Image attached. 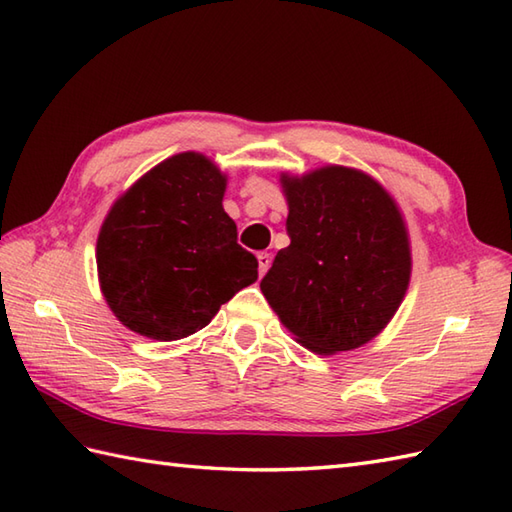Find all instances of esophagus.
Returning <instances> with one entry per match:
<instances>
[{
	"label": "esophagus",
	"mask_w": 512,
	"mask_h": 512,
	"mask_svg": "<svg viewBox=\"0 0 512 512\" xmlns=\"http://www.w3.org/2000/svg\"><path fill=\"white\" fill-rule=\"evenodd\" d=\"M257 261H259V272L261 275H266V270L270 268V261H272L270 253H257Z\"/></svg>",
	"instance_id": "obj_1"
}]
</instances>
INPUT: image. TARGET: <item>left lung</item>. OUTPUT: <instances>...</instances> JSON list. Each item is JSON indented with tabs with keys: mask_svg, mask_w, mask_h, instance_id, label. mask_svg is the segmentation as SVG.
I'll list each match as a JSON object with an SVG mask.
<instances>
[{
	"mask_svg": "<svg viewBox=\"0 0 512 512\" xmlns=\"http://www.w3.org/2000/svg\"><path fill=\"white\" fill-rule=\"evenodd\" d=\"M279 181L290 246L259 288L305 349H358L382 334L410 285V235L399 205L373 176L344 165L283 172Z\"/></svg>",
	"mask_w": 512,
	"mask_h": 512,
	"instance_id": "left-lung-1",
	"label": "left lung"
}]
</instances>
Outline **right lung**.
Returning <instances> with one entry per match:
<instances>
[{
	"label": "right lung",
	"instance_id": "obj_1",
	"mask_svg": "<svg viewBox=\"0 0 512 512\" xmlns=\"http://www.w3.org/2000/svg\"><path fill=\"white\" fill-rule=\"evenodd\" d=\"M224 192L227 174L189 150L113 202L95 261L104 301L124 327L159 342L187 338L257 281V259L237 244Z\"/></svg>",
	"mask_w": 512,
	"mask_h": 512
}]
</instances>
